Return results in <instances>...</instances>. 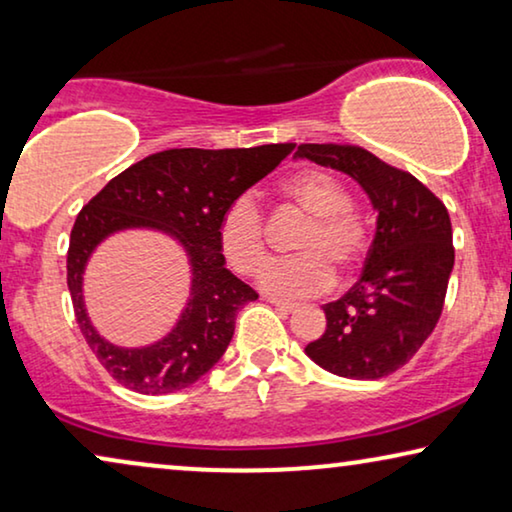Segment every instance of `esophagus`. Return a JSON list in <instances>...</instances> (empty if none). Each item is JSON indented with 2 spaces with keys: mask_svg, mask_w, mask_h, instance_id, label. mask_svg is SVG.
Masks as SVG:
<instances>
[{
  "mask_svg": "<svg viewBox=\"0 0 512 512\" xmlns=\"http://www.w3.org/2000/svg\"><path fill=\"white\" fill-rule=\"evenodd\" d=\"M268 303L279 307V310H282V312H293L298 307L296 303H291V300H282V298H268Z\"/></svg>",
  "mask_w": 512,
  "mask_h": 512,
  "instance_id": "1",
  "label": "esophagus"
}]
</instances>
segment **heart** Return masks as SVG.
Masks as SVG:
<instances>
[{
  "instance_id": "heart-1",
  "label": "heart",
  "mask_w": 512,
  "mask_h": 512,
  "mask_svg": "<svg viewBox=\"0 0 512 512\" xmlns=\"http://www.w3.org/2000/svg\"><path fill=\"white\" fill-rule=\"evenodd\" d=\"M279 193L310 216L296 242L298 256L270 265L263 289L275 296H314L333 284L335 272L354 270L366 254V228L349 212L345 186L328 172L305 170L282 181ZM219 242L228 263L240 275L254 277L270 261L265 214L251 195L235 198L219 221Z\"/></svg>"
}]
</instances>
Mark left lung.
<instances>
[{"mask_svg":"<svg viewBox=\"0 0 512 512\" xmlns=\"http://www.w3.org/2000/svg\"><path fill=\"white\" fill-rule=\"evenodd\" d=\"M298 156L349 174L377 209L359 282L324 305L326 331L305 352L333 375L380 380L438 324L454 265L450 214L422 181L361 146L300 144Z\"/></svg>","mask_w":512,"mask_h":512,"instance_id":"8db88e82","label":"left lung"}]
</instances>
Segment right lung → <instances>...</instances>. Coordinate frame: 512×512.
<instances>
[{"instance_id": "add662e5", "label": "right lung", "mask_w": 512, "mask_h": 512, "mask_svg": "<svg viewBox=\"0 0 512 512\" xmlns=\"http://www.w3.org/2000/svg\"><path fill=\"white\" fill-rule=\"evenodd\" d=\"M296 144L254 149H167L118 174L76 216L67 251V286L79 328L97 361L125 389L172 394L198 382L221 359L235 317L258 293L226 270L219 221L235 198L270 174ZM158 227L178 237L194 265L192 298L178 326L156 346L125 350L99 338L82 307V270L104 236Z\"/></svg>"}]
</instances>
